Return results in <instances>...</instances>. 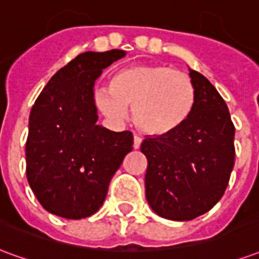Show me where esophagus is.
<instances>
[{
  "label": "esophagus",
  "instance_id": "esophagus-1",
  "mask_svg": "<svg viewBox=\"0 0 259 259\" xmlns=\"http://www.w3.org/2000/svg\"><path fill=\"white\" fill-rule=\"evenodd\" d=\"M141 143H143V139H141L140 136L135 135V139H133V147H135V148H140Z\"/></svg>",
  "mask_w": 259,
  "mask_h": 259
}]
</instances>
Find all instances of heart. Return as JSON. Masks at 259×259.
Masks as SVG:
<instances>
[{
  "instance_id": "b5f03b06",
  "label": "heart",
  "mask_w": 259,
  "mask_h": 259,
  "mask_svg": "<svg viewBox=\"0 0 259 259\" xmlns=\"http://www.w3.org/2000/svg\"><path fill=\"white\" fill-rule=\"evenodd\" d=\"M97 107L120 122L132 108L133 123L144 133L165 136L190 118L195 89L190 76L165 65H140L113 76L109 87L96 93Z\"/></svg>"
}]
</instances>
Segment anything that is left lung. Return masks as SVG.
Instances as JSON below:
<instances>
[{
    "label": "left lung",
    "mask_w": 259,
    "mask_h": 259,
    "mask_svg": "<svg viewBox=\"0 0 259 259\" xmlns=\"http://www.w3.org/2000/svg\"><path fill=\"white\" fill-rule=\"evenodd\" d=\"M195 104L183 126L146 137V197L152 211L170 221H191L225 194L234 166V124L228 105L202 74L190 70Z\"/></svg>",
    "instance_id": "left-lung-1"
}]
</instances>
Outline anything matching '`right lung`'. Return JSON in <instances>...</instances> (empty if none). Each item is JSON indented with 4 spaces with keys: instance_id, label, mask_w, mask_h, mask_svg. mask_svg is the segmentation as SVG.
Wrapping results in <instances>:
<instances>
[{
    "instance_id": "1",
    "label": "right lung",
    "mask_w": 259,
    "mask_h": 259,
    "mask_svg": "<svg viewBox=\"0 0 259 259\" xmlns=\"http://www.w3.org/2000/svg\"><path fill=\"white\" fill-rule=\"evenodd\" d=\"M122 50L83 53L61 68L31 108L26 176L44 209L66 219L96 213L120 163L133 150L129 130L97 124L94 81Z\"/></svg>"
}]
</instances>
